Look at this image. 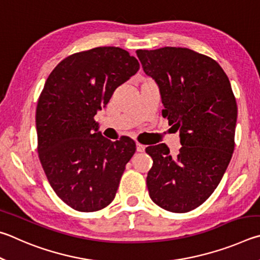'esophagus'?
<instances>
[{
    "label": "esophagus",
    "instance_id": "obj_1",
    "mask_svg": "<svg viewBox=\"0 0 260 260\" xmlns=\"http://www.w3.org/2000/svg\"><path fill=\"white\" fill-rule=\"evenodd\" d=\"M136 146H137V152H140V153L145 152V148H146V146H144V145L139 144V143L136 144Z\"/></svg>",
    "mask_w": 260,
    "mask_h": 260
}]
</instances>
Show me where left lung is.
I'll use <instances>...</instances> for the list:
<instances>
[{"mask_svg":"<svg viewBox=\"0 0 260 260\" xmlns=\"http://www.w3.org/2000/svg\"><path fill=\"white\" fill-rule=\"evenodd\" d=\"M136 53L158 85L162 116L179 130L181 144L177 156L166 144L146 148L153 158L149 197L165 210L188 212L217 188L234 151L238 106L230 80L216 60L187 48Z\"/></svg>","mask_w":260,"mask_h":260,"instance_id":"8db88e82","label":"left lung"}]
</instances>
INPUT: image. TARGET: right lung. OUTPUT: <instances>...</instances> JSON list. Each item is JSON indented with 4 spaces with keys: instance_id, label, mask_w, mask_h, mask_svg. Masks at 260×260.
<instances>
[{
    "instance_id": "add662e5",
    "label": "right lung",
    "mask_w": 260,
    "mask_h": 260,
    "mask_svg": "<svg viewBox=\"0 0 260 260\" xmlns=\"http://www.w3.org/2000/svg\"><path fill=\"white\" fill-rule=\"evenodd\" d=\"M138 70L125 50L98 47L65 58L45 82L36 107L39 157L54 192L77 211L113 201L136 152L133 139L103 137L93 117Z\"/></svg>"
}]
</instances>
